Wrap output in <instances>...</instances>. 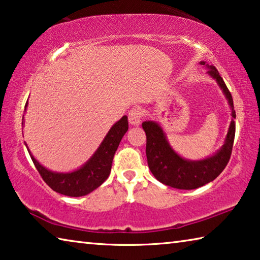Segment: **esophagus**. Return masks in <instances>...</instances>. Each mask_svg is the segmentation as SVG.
<instances>
[{"label": "esophagus", "mask_w": 260, "mask_h": 260, "mask_svg": "<svg viewBox=\"0 0 260 260\" xmlns=\"http://www.w3.org/2000/svg\"><path fill=\"white\" fill-rule=\"evenodd\" d=\"M143 111L140 108L132 109L128 113V120L132 126H139L141 124V119H142Z\"/></svg>", "instance_id": "obj_1"}]
</instances>
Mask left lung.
I'll list each match as a JSON object with an SVG mask.
<instances>
[{
	"mask_svg": "<svg viewBox=\"0 0 260 260\" xmlns=\"http://www.w3.org/2000/svg\"><path fill=\"white\" fill-rule=\"evenodd\" d=\"M202 65L208 68V73L213 78L223 95L228 101L232 109V117L228 133L222 147L214 155L206 157L201 160L184 159L173 150L166 138L165 132L156 121L147 120L142 122V127L147 135V159L148 166L158 181L166 186L177 189H196L209 183L218 177L230 161L232 155L233 143L235 138V121L236 113L233 104L232 94L228 90L226 83L220 77L218 70L213 65L200 61Z\"/></svg>",
	"mask_w": 260,
	"mask_h": 260,
	"instance_id": "1",
	"label": "left lung"
}]
</instances>
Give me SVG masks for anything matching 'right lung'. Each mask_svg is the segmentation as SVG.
I'll use <instances>...</instances> for the list:
<instances>
[{
    "mask_svg": "<svg viewBox=\"0 0 260 260\" xmlns=\"http://www.w3.org/2000/svg\"><path fill=\"white\" fill-rule=\"evenodd\" d=\"M26 107L27 103L25 105V109ZM24 122L23 117V125ZM127 131H128V120L127 116H124L110 128L94 155L78 170L67 173L52 172L46 169L35 159L27 144H25L38 172L52 190L65 196L80 197L95 190L108 179L111 172L113 156Z\"/></svg>",
    "mask_w": 260,
    "mask_h": 260,
    "instance_id": "right-lung-1",
    "label": "right lung"
}]
</instances>
